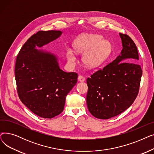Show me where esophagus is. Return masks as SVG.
I'll use <instances>...</instances> for the list:
<instances>
[{
    "label": "esophagus",
    "mask_w": 154,
    "mask_h": 154,
    "mask_svg": "<svg viewBox=\"0 0 154 154\" xmlns=\"http://www.w3.org/2000/svg\"><path fill=\"white\" fill-rule=\"evenodd\" d=\"M78 80H79V81H80V82H84L85 80V77L84 76L80 75L78 77Z\"/></svg>",
    "instance_id": "1"
}]
</instances>
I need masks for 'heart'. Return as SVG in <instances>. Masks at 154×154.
Instances as JSON below:
<instances>
[{"mask_svg": "<svg viewBox=\"0 0 154 154\" xmlns=\"http://www.w3.org/2000/svg\"><path fill=\"white\" fill-rule=\"evenodd\" d=\"M98 35L83 34L78 37L74 44L75 50L78 53H84L83 62L90 68L99 67L106 60L110 49V43ZM67 58L70 64L74 63L76 57L72 50L67 52Z\"/></svg>", "mask_w": 154, "mask_h": 154, "instance_id": "1", "label": "heart"}]
</instances>
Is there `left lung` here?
<instances>
[{
    "label": "left lung",
    "instance_id": "8db88e82",
    "mask_svg": "<svg viewBox=\"0 0 154 154\" xmlns=\"http://www.w3.org/2000/svg\"><path fill=\"white\" fill-rule=\"evenodd\" d=\"M121 55L87 79L86 101L95 117L109 119L130 107L139 91L142 70L136 45L128 35L119 34Z\"/></svg>",
    "mask_w": 154,
    "mask_h": 154
}]
</instances>
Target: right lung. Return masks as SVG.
Returning <instances> with one entry per match:
<instances>
[{
  "label": "right lung",
  "mask_w": 154,
  "mask_h": 154,
  "mask_svg": "<svg viewBox=\"0 0 154 154\" xmlns=\"http://www.w3.org/2000/svg\"><path fill=\"white\" fill-rule=\"evenodd\" d=\"M61 31H38L23 45L16 59L15 77L21 102L35 115L51 119L63 111L66 96L77 82L76 72H66L54 54L35 49L59 37Z\"/></svg>",
  "instance_id": "add662e5"
}]
</instances>
